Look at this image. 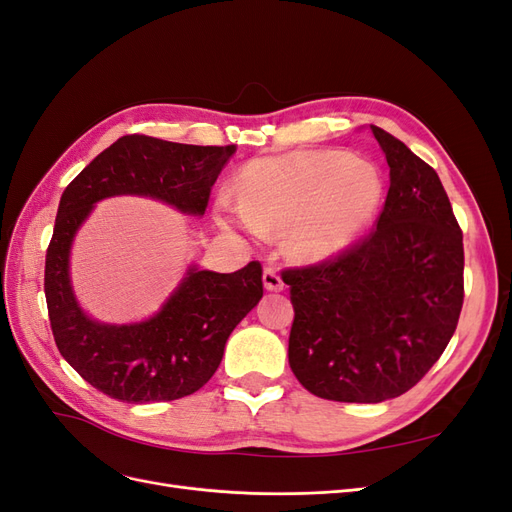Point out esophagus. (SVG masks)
Listing matches in <instances>:
<instances>
[{"label":"esophagus","mask_w":512,"mask_h":512,"mask_svg":"<svg viewBox=\"0 0 512 512\" xmlns=\"http://www.w3.org/2000/svg\"><path fill=\"white\" fill-rule=\"evenodd\" d=\"M262 282H265V288L271 290V292H280L284 290V280L282 275L277 273V269L273 267H267L265 271H262Z\"/></svg>","instance_id":"34e87169"}]
</instances>
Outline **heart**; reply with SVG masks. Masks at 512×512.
<instances>
[{
	"mask_svg": "<svg viewBox=\"0 0 512 512\" xmlns=\"http://www.w3.org/2000/svg\"><path fill=\"white\" fill-rule=\"evenodd\" d=\"M378 168L344 151H292L258 158L241 173L239 203L222 198L220 222L252 232L288 230V252L320 260L344 250L382 200Z\"/></svg>",
	"mask_w": 512,
	"mask_h": 512,
	"instance_id": "b5f03b06",
	"label": "heart"
}]
</instances>
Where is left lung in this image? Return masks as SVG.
<instances>
[{
    "label": "left lung",
    "instance_id": "left-lung-1",
    "mask_svg": "<svg viewBox=\"0 0 512 512\" xmlns=\"http://www.w3.org/2000/svg\"><path fill=\"white\" fill-rule=\"evenodd\" d=\"M391 168L376 226L333 258L284 269L288 361L309 393L348 404L404 395L436 363L463 305V235L436 170L378 126Z\"/></svg>",
    "mask_w": 512,
    "mask_h": 512
}]
</instances>
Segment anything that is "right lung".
Segmentation results:
<instances>
[{"label": "right lung", "mask_w": 512, "mask_h": 512, "mask_svg": "<svg viewBox=\"0 0 512 512\" xmlns=\"http://www.w3.org/2000/svg\"><path fill=\"white\" fill-rule=\"evenodd\" d=\"M235 145L200 147L121 136L61 194L44 262V294L61 356L104 395L149 404L196 393L220 367L226 339L262 297L258 260L235 273L190 269L162 312L141 324H100L76 305L68 280L74 232L98 200L141 194L203 215Z\"/></svg>", "instance_id": "add662e5"}]
</instances>
